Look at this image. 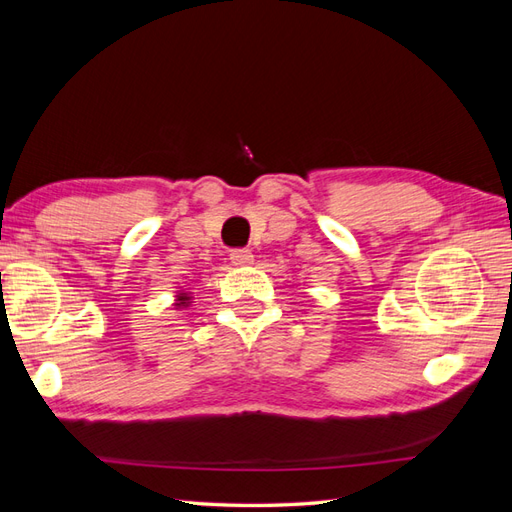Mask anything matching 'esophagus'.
I'll list each match as a JSON object with an SVG mask.
<instances>
[{
    "label": "esophagus",
    "instance_id": "obj_1",
    "mask_svg": "<svg viewBox=\"0 0 512 512\" xmlns=\"http://www.w3.org/2000/svg\"><path fill=\"white\" fill-rule=\"evenodd\" d=\"M252 260H254L252 252H250V250H243V247H239V250H232V252H230V262H232V265H235V267H247Z\"/></svg>",
    "mask_w": 512,
    "mask_h": 512
}]
</instances>
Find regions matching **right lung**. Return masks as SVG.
Returning a JSON list of instances; mask_svg holds the SVG:
<instances>
[{
  "mask_svg": "<svg viewBox=\"0 0 512 512\" xmlns=\"http://www.w3.org/2000/svg\"><path fill=\"white\" fill-rule=\"evenodd\" d=\"M188 301H190V297L185 292H181V297H179V303H175L177 307H181V305H188Z\"/></svg>",
  "mask_w": 512,
  "mask_h": 512,
  "instance_id": "add662e5",
  "label": "right lung"
}]
</instances>
